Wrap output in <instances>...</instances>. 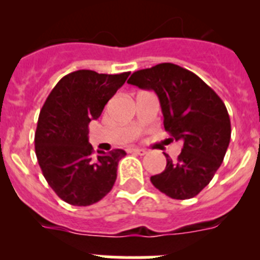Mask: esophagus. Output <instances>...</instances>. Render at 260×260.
I'll use <instances>...</instances> for the list:
<instances>
[{"label":"esophagus","instance_id":"obj_1","mask_svg":"<svg viewBox=\"0 0 260 260\" xmlns=\"http://www.w3.org/2000/svg\"><path fill=\"white\" fill-rule=\"evenodd\" d=\"M128 152H132V153H135V155H146L147 151L146 150H142V148H132V150H128Z\"/></svg>","mask_w":260,"mask_h":260}]
</instances>
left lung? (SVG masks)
<instances>
[{"instance_id":"8db88e82","label":"left lung","mask_w":260,"mask_h":260,"mask_svg":"<svg viewBox=\"0 0 260 260\" xmlns=\"http://www.w3.org/2000/svg\"><path fill=\"white\" fill-rule=\"evenodd\" d=\"M127 83L155 91L165 132L183 144L177 160L164 153L165 171L151 177V182L173 199L194 198L212 180L228 150L226 107L198 75L169 62L135 71Z\"/></svg>"}]
</instances>
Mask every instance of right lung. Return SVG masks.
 Returning a JSON list of instances; mask_svg holds the SVG:
<instances>
[{"label": "right lung", "instance_id": "right-lung-1", "mask_svg": "<svg viewBox=\"0 0 260 260\" xmlns=\"http://www.w3.org/2000/svg\"><path fill=\"white\" fill-rule=\"evenodd\" d=\"M128 74L70 73L54 86L41 108L35 133L36 157L48 185L71 206L96 203L116 182L117 165L126 152L98 151L93 155L88 125L100 117Z\"/></svg>", "mask_w": 260, "mask_h": 260}]
</instances>
